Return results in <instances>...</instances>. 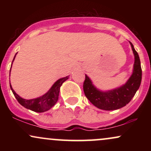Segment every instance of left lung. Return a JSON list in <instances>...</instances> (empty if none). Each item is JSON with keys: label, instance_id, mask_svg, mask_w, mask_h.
Instances as JSON below:
<instances>
[{"label": "left lung", "instance_id": "left-lung-1", "mask_svg": "<svg viewBox=\"0 0 151 151\" xmlns=\"http://www.w3.org/2000/svg\"><path fill=\"white\" fill-rule=\"evenodd\" d=\"M131 45L135 56L133 72L127 82L120 88L111 91H99L94 87L89 78L85 74V79L83 84V89L86 98L95 106L103 110H116L124 107L129 103L134 96L141 82L142 70L139 56Z\"/></svg>", "mask_w": 151, "mask_h": 151}]
</instances>
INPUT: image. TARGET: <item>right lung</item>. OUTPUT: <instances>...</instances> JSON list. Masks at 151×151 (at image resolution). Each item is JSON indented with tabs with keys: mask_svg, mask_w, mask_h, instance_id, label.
I'll list each match as a JSON object with an SVG mask.
<instances>
[{
	"mask_svg": "<svg viewBox=\"0 0 151 151\" xmlns=\"http://www.w3.org/2000/svg\"><path fill=\"white\" fill-rule=\"evenodd\" d=\"M15 58V55L14 58H13V60H14ZM68 77H66L62 78V79H58V80L53 84V86H52V88L50 89V91H48L47 93H46L45 95H43L42 96H41V97L33 99L30 100L24 99L20 97V96L15 92L14 90L13 89L11 85H10V86L12 91H13V94H14L15 97L16 98L17 100H18V101L20 103V104H21L22 106H24L26 109H30V110L33 111L38 112V113H41V112H44L49 110V109H51L52 107L57 103V101H58V100L60 86H62V83H63L64 81H65L67 79H68Z\"/></svg>",
	"mask_w": 151,
	"mask_h": 151,
	"instance_id": "add662e5",
	"label": "right lung"
}]
</instances>
